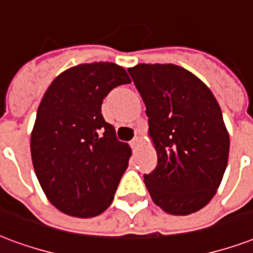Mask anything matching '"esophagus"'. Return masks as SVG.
<instances>
[{
  "instance_id": "esophagus-1",
  "label": "esophagus",
  "mask_w": 253,
  "mask_h": 253,
  "mask_svg": "<svg viewBox=\"0 0 253 253\" xmlns=\"http://www.w3.org/2000/svg\"><path fill=\"white\" fill-rule=\"evenodd\" d=\"M130 144H131V147L134 148V150H136V148L140 146V139L139 138H134V139L130 142Z\"/></svg>"
}]
</instances>
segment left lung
<instances>
[{"mask_svg": "<svg viewBox=\"0 0 253 253\" xmlns=\"http://www.w3.org/2000/svg\"><path fill=\"white\" fill-rule=\"evenodd\" d=\"M146 105L158 165L144 175L154 203L171 215L199 211L216 194L229 154L220 106L203 81L172 63L128 69Z\"/></svg>", "mask_w": 253, "mask_h": 253, "instance_id": "obj_1", "label": "left lung"}]
</instances>
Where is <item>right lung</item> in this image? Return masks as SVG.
I'll list each match as a JSON object with an SVG mask.
<instances>
[{
  "mask_svg": "<svg viewBox=\"0 0 253 253\" xmlns=\"http://www.w3.org/2000/svg\"><path fill=\"white\" fill-rule=\"evenodd\" d=\"M130 82L117 63H82L62 71L42 96L30 136L33 167L46 198L66 215L96 216L113 202L131 148L101 107L114 87Z\"/></svg>",
  "mask_w": 253,
  "mask_h": 253,
  "instance_id": "obj_1",
  "label": "right lung"
}]
</instances>
